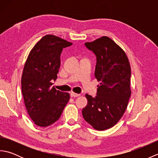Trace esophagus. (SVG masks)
Segmentation results:
<instances>
[{
    "mask_svg": "<svg viewBox=\"0 0 158 158\" xmlns=\"http://www.w3.org/2000/svg\"><path fill=\"white\" fill-rule=\"evenodd\" d=\"M79 96H80L79 94H76V93H74V92H70V96H71V97H78Z\"/></svg>",
    "mask_w": 158,
    "mask_h": 158,
    "instance_id": "1",
    "label": "esophagus"
}]
</instances>
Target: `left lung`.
I'll return each instance as SVG.
<instances>
[{
	"instance_id": "obj_1",
	"label": "left lung",
	"mask_w": 158,
	"mask_h": 158,
	"mask_svg": "<svg viewBox=\"0 0 158 158\" xmlns=\"http://www.w3.org/2000/svg\"><path fill=\"white\" fill-rule=\"evenodd\" d=\"M96 56L94 75L98 85L94 98L85 94L88 105L82 110L87 122L97 130L115 126L125 113L131 96V69L120 47L108 36L85 43Z\"/></svg>"
}]
</instances>
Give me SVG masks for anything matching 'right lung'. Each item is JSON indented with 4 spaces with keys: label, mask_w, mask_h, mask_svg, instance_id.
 <instances>
[{
    "label": "right lung",
    "mask_w": 158,
    "mask_h": 158,
    "mask_svg": "<svg viewBox=\"0 0 158 158\" xmlns=\"http://www.w3.org/2000/svg\"><path fill=\"white\" fill-rule=\"evenodd\" d=\"M73 43L48 35L36 43L23 67L22 92L28 115L36 126L52 125L61 116L70 94L52 87L60 66L63 48Z\"/></svg>",
    "instance_id": "add662e5"
}]
</instances>
